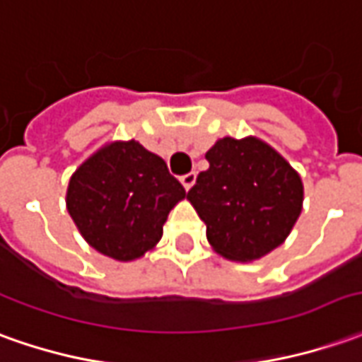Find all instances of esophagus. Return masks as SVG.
I'll return each mask as SVG.
<instances>
[{"mask_svg": "<svg viewBox=\"0 0 362 362\" xmlns=\"http://www.w3.org/2000/svg\"><path fill=\"white\" fill-rule=\"evenodd\" d=\"M195 179H197V173H193V171L181 177V183H183V187H185V191H189L191 187L195 185Z\"/></svg>", "mask_w": 362, "mask_h": 362, "instance_id": "34e87169", "label": "esophagus"}]
</instances>
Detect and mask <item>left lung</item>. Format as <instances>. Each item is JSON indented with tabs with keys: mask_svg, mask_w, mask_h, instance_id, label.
Here are the masks:
<instances>
[{
	"mask_svg": "<svg viewBox=\"0 0 362 362\" xmlns=\"http://www.w3.org/2000/svg\"><path fill=\"white\" fill-rule=\"evenodd\" d=\"M209 169L187 193L206 224V240L230 262H254L278 248L303 209L300 173L256 136L216 139Z\"/></svg>",
	"mask_w": 362,
	"mask_h": 362,
	"instance_id": "1",
	"label": "left lung"
}]
</instances>
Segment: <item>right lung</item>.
<instances>
[{
	"label": "right lung",
	"mask_w": 362,
	"mask_h": 362,
	"mask_svg": "<svg viewBox=\"0 0 362 362\" xmlns=\"http://www.w3.org/2000/svg\"><path fill=\"white\" fill-rule=\"evenodd\" d=\"M185 189L167 163L136 139L108 141L84 159L66 189V211L104 256L134 262L156 248Z\"/></svg>",
	"instance_id": "right-lung-1"
}]
</instances>
